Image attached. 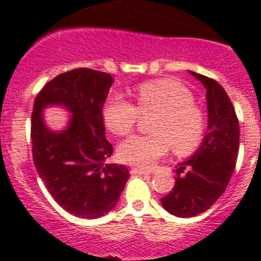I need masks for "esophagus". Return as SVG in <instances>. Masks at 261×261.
I'll list each match as a JSON object with an SVG mask.
<instances>
[{"label": "esophagus", "instance_id": "34e87169", "mask_svg": "<svg viewBox=\"0 0 261 261\" xmlns=\"http://www.w3.org/2000/svg\"><path fill=\"white\" fill-rule=\"evenodd\" d=\"M130 174H135V175H141V174H151V171H149V170H145V168H140V167H132V168H130Z\"/></svg>", "mask_w": 261, "mask_h": 261}]
</instances>
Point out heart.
Wrapping results in <instances>:
<instances>
[{
  "label": "heart",
  "instance_id": "1",
  "mask_svg": "<svg viewBox=\"0 0 261 261\" xmlns=\"http://www.w3.org/2000/svg\"><path fill=\"white\" fill-rule=\"evenodd\" d=\"M140 115H155L151 135H136L117 147L120 161L140 167H151L171 149L188 155L199 149L206 132V116L195 103L192 93L176 81L158 80L137 89L136 106L123 96H111L103 107L106 128L115 136H126L135 129Z\"/></svg>",
  "mask_w": 261,
  "mask_h": 261
}]
</instances>
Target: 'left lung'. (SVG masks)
Segmentation results:
<instances>
[{
    "label": "left lung",
    "instance_id": "left-lung-1",
    "mask_svg": "<svg viewBox=\"0 0 261 261\" xmlns=\"http://www.w3.org/2000/svg\"><path fill=\"white\" fill-rule=\"evenodd\" d=\"M206 89L208 133L191 159L180 165L175 187L162 197L163 208L177 217H193L208 211L229 184L239 150V121L223 87L213 78L191 71Z\"/></svg>",
    "mask_w": 261,
    "mask_h": 261
}]
</instances>
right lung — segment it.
I'll use <instances>...</instances> for the list:
<instances>
[{"label": "right lung", "mask_w": 261, "mask_h": 261, "mask_svg": "<svg viewBox=\"0 0 261 261\" xmlns=\"http://www.w3.org/2000/svg\"><path fill=\"white\" fill-rule=\"evenodd\" d=\"M114 80L108 73L77 68L47 82L31 115L32 158L39 176L61 208L81 218H99L119 201L129 177L123 165H105L114 149L106 140L103 105ZM62 104L73 114L68 129L48 131L41 111Z\"/></svg>", "instance_id": "obj_1"}]
</instances>
